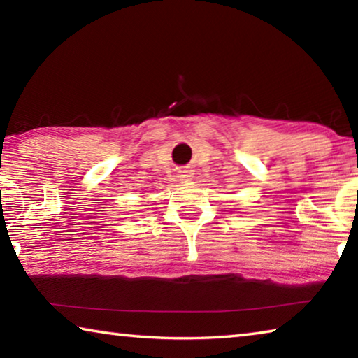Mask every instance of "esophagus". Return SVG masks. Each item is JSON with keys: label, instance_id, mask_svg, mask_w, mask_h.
<instances>
[{"label": "esophagus", "instance_id": "1", "mask_svg": "<svg viewBox=\"0 0 358 358\" xmlns=\"http://www.w3.org/2000/svg\"><path fill=\"white\" fill-rule=\"evenodd\" d=\"M178 177H180L181 180H187V178L191 177V172H189V171H180V175H178Z\"/></svg>", "mask_w": 358, "mask_h": 358}]
</instances>
